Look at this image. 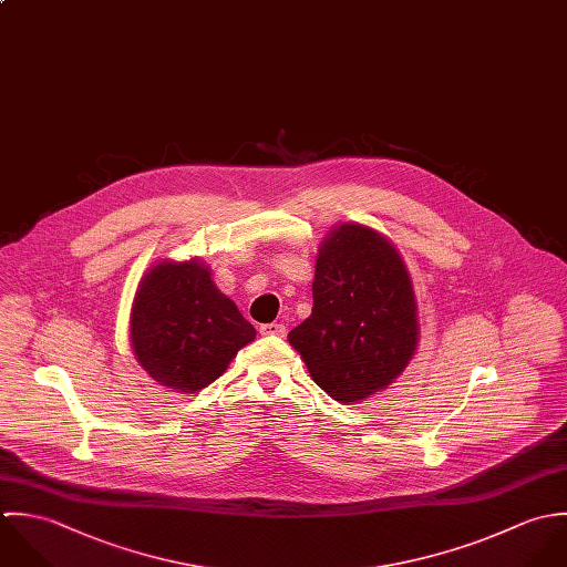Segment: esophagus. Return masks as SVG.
Listing matches in <instances>:
<instances>
[{
	"instance_id": "34e87169",
	"label": "esophagus",
	"mask_w": 567,
	"mask_h": 567,
	"mask_svg": "<svg viewBox=\"0 0 567 567\" xmlns=\"http://www.w3.org/2000/svg\"><path fill=\"white\" fill-rule=\"evenodd\" d=\"M285 331H287L285 324H278V322L260 327V336H265V338H285Z\"/></svg>"
}]
</instances>
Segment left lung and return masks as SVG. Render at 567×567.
Returning a JSON list of instances; mask_svg holds the SVG:
<instances>
[{
    "label": "left lung",
    "mask_w": 567,
    "mask_h": 567,
    "mask_svg": "<svg viewBox=\"0 0 567 567\" xmlns=\"http://www.w3.org/2000/svg\"><path fill=\"white\" fill-rule=\"evenodd\" d=\"M412 280L377 231L343 224L324 240L313 311L289 333L313 381L336 401H361L390 385L416 350Z\"/></svg>",
    "instance_id": "obj_1"
}]
</instances>
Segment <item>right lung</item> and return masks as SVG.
I'll return each instance as SVG.
<instances>
[{"instance_id": "1", "label": "right lung", "mask_w": 567, "mask_h": 567, "mask_svg": "<svg viewBox=\"0 0 567 567\" xmlns=\"http://www.w3.org/2000/svg\"><path fill=\"white\" fill-rule=\"evenodd\" d=\"M254 336V327L197 260L155 265L135 296V357L155 381L177 392L210 385Z\"/></svg>"}]
</instances>
